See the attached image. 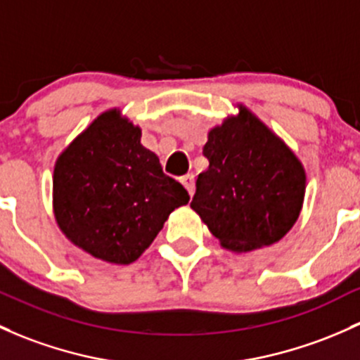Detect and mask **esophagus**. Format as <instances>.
<instances>
[{
  "instance_id": "esophagus-1",
  "label": "esophagus",
  "mask_w": 360,
  "mask_h": 360,
  "mask_svg": "<svg viewBox=\"0 0 360 360\" xmlns=\"http://www.w3.org/2000/svg\"><path fill=\"white\" fill-rule=\"evenodd\" d=\"M180 181H181V184H184V187L187 188L188 194L194 195V175H192V173H188V175L181 176Z\"/></svg>"
}]
</instances>
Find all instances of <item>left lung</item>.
<instances>
[{
  "mask_svg": "<svg viewBox=\"0 0 360 360\" xmlns=\"http://www.w3.org/2000/svg\"><path fill=\"white\" fill-rule=\"evenodd\" d=\"M210 168L195 181L191 207L225 249L273 245L302 210L305 172L290 148L245 106L210 130Z\"/></svg>",
  "mask_w": 360,
  "mask_h": 360,
  "instance_id": "8db88e82",
  "label": "left lung"
}]
</instances>
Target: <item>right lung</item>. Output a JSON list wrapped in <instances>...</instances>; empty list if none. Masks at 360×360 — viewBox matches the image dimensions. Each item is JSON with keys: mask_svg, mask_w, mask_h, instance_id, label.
<instances>
[{"mask_svg": "<svg viewBox=\"0 0 360 360\" xmlns=\"http://www.w3.org/2000/svg\"><path fill=\"white\" fill-rule=\"evenodd\" d=\"M188 192L165 175L141 129L120 110L99 115L55 165L53 210L65 237L87 254L130 264L153 243Z\"/></svg>", "mask_w": 360, "mask_h": 360, "instance_id": "1", "label": "right lung"}]
</instances>
